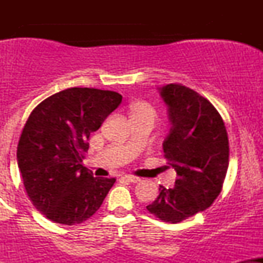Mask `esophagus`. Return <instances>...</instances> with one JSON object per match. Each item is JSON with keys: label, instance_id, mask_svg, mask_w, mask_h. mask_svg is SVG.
<instances>
[{"label": "esophagus", "instance_id": "obj_1", "mask_svg": "<svg viewBox=\"0 0 263 263\" xmlns=\"http://www.w3.org/2000/svg\"><path fill=\"white\" fill-rule=\"evenodd\" d=\"M122 179L125 180V182H128V183H138V182H141V178L135 177V176H123Z\"/></svg>", "mask_w": 263, "mask_h": 263}]
</instances>
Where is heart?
Returning <instances> with one entry per match:
<instances>
[{
    "instance_id": "obj_1",
    "label": "heart",
    "mask_w": 263,
    "mask_h": 263,
    "mask_svg": "<svg viewBox=\"0 0 263 263\" xmlns=\"http://www.w3.org/2000/svg\"><path fill=\"white\" fill-rule=\"evenodd\" d=\"M129 114L131 117H141V116H151L155 119V110L149 106L147 102L136 101L129 106Z\"/></svg>"
}]
</instances>
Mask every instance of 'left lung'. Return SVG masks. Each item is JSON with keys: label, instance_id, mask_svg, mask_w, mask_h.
<instances>
[{"label": "left lung", "instance_id": "1", "mask_svg": "<svg viewBox=\"0 0 263 263\" xmlns=\"http://www.w3.org/2000/svg\"><path fill=\"white\" fill-rule=\"evenodd\" d=\"M158 91L171 122L163 152L178 179L173 188L159 185V195L146 208L177 224L209 208L221 192L229 167L228 132L216 108L194 90L168 84Z\"/></svg>", "mask_w": 263, "mask_h": 263}]
</instances>
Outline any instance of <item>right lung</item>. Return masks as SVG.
I'll list each match as a JSON object with an SVG mask.
<instances>
[{
	"label": "right lung",
	"instance_id": "1",
	"mask_svg": "<svg viewBox=\"0 0 263 263\" xmlns=\"http://www.w3.org/2000/svg\"><path fill=\"white\" fill-rule=\"evenodd\" d=\"M110 90L70 87L42 101L27 120L17 162L27 194L45 218L75 225L92 216L115 178H96L83 165L89 137L121 104Z\"/></svg>",
	"mask_w": 263,
	"mask_h": 263
}]
</instances>
